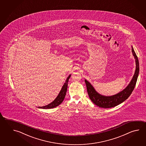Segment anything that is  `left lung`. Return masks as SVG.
I'll return each mask as SVG.
<instances>
[{"mask_svg": "<svg viewBox=\"0 0 146 146\" xmlns=\"http://www.w3.org/2000/svg\"><path fill=\"white\" fill-rule=\"evenodd\" d=\"M132 53L136 60V70L132 80L124 90L119 93L112 96H103L96 92L93 86L86 80H84L87 87V92L92 102L98 106L102 108H111L118 106L123 102L132 93L136 84L137 78L139 72V65L138 57L132 47Z\"/></svg>", "mask_w": 146, "mask_h": 146, "instance_id": "1", "label": "left lung"}]
</instances>
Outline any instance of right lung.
Here are the masks:
<instances>
[{
  "instance_id": "obj_1",
  "label": "right lung",
  "mask_w": 146,
  "mask_h": 146,
  "mask_svg": "<svg viewBox=\"0 0 146 146\" xmlns=\"http://www.w3.org/2000/svg\"><path fill=\"white\" fill-rule=\"evenodd\" d=\"M70 76H71V75L70 74L68 78H67L65 83L62 86V88L60 90L59 94L58 95V96H57V98L54 101H53L52 103H50L49 104L47 105V106H42V107H38V108L43 109H52V108H55L56 106H59V104H60L62 103L63 100H64L66 94V92H67V87H68V82L69 79L70 77Z\"/></svg>"
}]
</instances>
